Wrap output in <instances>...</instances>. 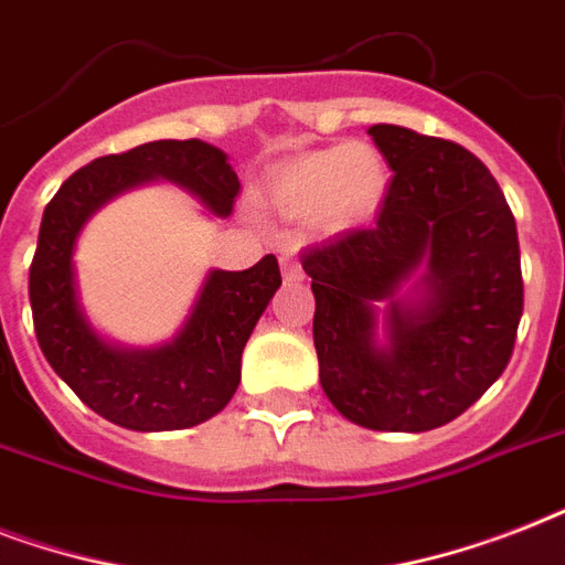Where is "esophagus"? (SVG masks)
<instances>
[{
    "instance_id": "34e87169",
    "label": "esophagus",
    "mask_w": 565,
    "mask_h": 565,
    "mask_svg": "<svg viewBox=\"0 0 565 565\" xmlns=\"http://www.w3.org/2000/svg\"><path fill=\"white\" fill-rule=\"evenodd\" d=\"M281 273L287 281H299L301 278V266H299V260L292 257V252H284L281 255Z\"/></svg>"
}]
</instances>
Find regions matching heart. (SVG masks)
<instances>
[{
  "instance_id": "obj_1",
  "label": "heart",
  "mask_w": 565,
  "mask_h": 565,
  "mask_svg": "<svg viewBox=\"0 0 565 565\" xmlns=\"http://www.w3.org/2000/svg\"><path fill=\"white\" fill-rule=\"evenodd\" d=\"M390 184L384 154L370 143L319 149L281 163L266 181V199L290 220L349 228L370 220Z\"/></svg>"
}]
</instances>
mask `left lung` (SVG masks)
Masks as SVG:
<instances>
[{"mask_svg":"<svg viewBox=\"0 0 565 565\" xmlns=\"http://www.w3.org/2000/svg\"><path fill=\"white\" fill-rule=\"evenodd\" d=\"M393 170L372 228L301 255L317 299L319 381L337 411L372 430H430L472 407L504 372L522 319L516 220L472 152L402 126H372ZM419 265L426 296L394 292ZM386 300L391 343H374Z\"/></svg>","mask_w":565,"mask_h":565,"instance_id":"left-lung-1","label":"left lung"}]
</instances>
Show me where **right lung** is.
<instances>
[{"instance_id":"right-lung-1","label":"right lung","mask_w":565,"mask_h":565,"mask_svg":"<svg viewBox=\"0 0 565 565\" xmlns=\"http://www.w3.org/2000/svg\"><path fill=\"white\" fill-rule=\"evenodd\" d=\"M149 179L175 181L220 216L239 193L225 152L202 140H154L96 158L43 211L29 299L40 352L90 411L131 430H179L231 402L246 340L281 287V269L266 255L243 273H211L184 331L161 349L119 352L102 343L75 299V237L96 207Z\"/></svg>"}]
</instances>
